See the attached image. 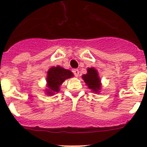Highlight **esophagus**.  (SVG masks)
Wrapping results in <instances>:
<instances>
[{"mask_svg": "<svg viewBox=\"0 0 147 147\" xmlns=\"http://www.w3.org/2000/svg\"><path fill=\"white\" fill-rule=\"evenodd\" d=\"M73 73H74V74L75 75L76 77H78L79 76V74H80V71L78 69H74L73 70Z\"/></svg>", "mask_w": 147, "mask_h": 147, "instance_id": "obj_1", "label": "esophagus"}]
</instances>
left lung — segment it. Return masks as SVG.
<instances>
[{"mask_svg": "<svg viewBox=\"0 0 147 147\" xmlns=\"http://www.w3.org/2000/svg\"><path fill=\"white\" fill-rule=\"evenodd\" d=\"M88 73L86 74H84L82 76L83 80L86 83L88 88L92 91L95 93H99V90L101 89V80L98 76V71L95 69L94 67H90L87 70Z\"/></svg>", "mask_w": 147, "mask_h": 147, "instance_id": "8db88e82", "label": "left lung"}]
</instances>
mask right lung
<instances>
[{"label": "right lung", "instance_id": "1", "mask_svg": "<svg viewBox=\"0 0 147 147\" xmlns=\"http://www.w3.org/2000/svg\"><path fill=\"white\" fill-rule=\"evenodd\" d=\"M47 87L45 90L46 94L52 96L55 93L59 91V87L63 82L67 79L74 76L73 73L71 71L65 69L60 66L51 67L47 72Z\"/></svg>", "mask_w": 147, "mask_h": 147}]
</instances>
